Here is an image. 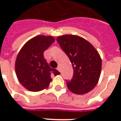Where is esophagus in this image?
<instances>
[{"instance_id": "obj_1", "label": "esophagus", "mask_w": 121, "mask_h": 121, "mask_svg": "<svg viewBox=\"0 0 121 121\" xmlns=\"http://www.w3.org/2000/svg\"><path fill=\"white\" fill-rule=\"evenodd\" d=\"M56 70H58V71H59V72H60V67L59 66L58 67L56 68Z\"/></svg>"}]
</instances>
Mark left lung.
Returning <instances> with one entry per match:
<instances>
[{"label": "left lung", "mask_w": 121, "mask_h": 121, "mask_svg": "<svg viewBox=\"0 0 121 121\" xmlns=\"http://www.w3.org/2000/svg\"><path fill=\"white\" fill-rule=\"evenodd\" d=\"M72 62V79L66 81L73 93L83 95L94 89L100 78L102 60L98 51L88 41L75 35H64L56 38Z\"/></svg>", "instance_id": "left-lung-1"}]
</instances>
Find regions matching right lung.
<instances>
[{"mask_svg": "<svg viewBox=\"0 0 121 121\" xmlns=\"http://www.w3.org/2000/svg\"><path fill=\"white\" fill-rule=\"evenodd\" d=\"M52 36H38L23 45L15 61V72L18 80L26 89L37 92L48 87L51 74H60L58 70L51 68L43 52L54 42Z\"/></svg>", "mask_w": 121, "mask_h": 121, "instance_id": "add662e5", "label": "right lung"}]
</instances>
